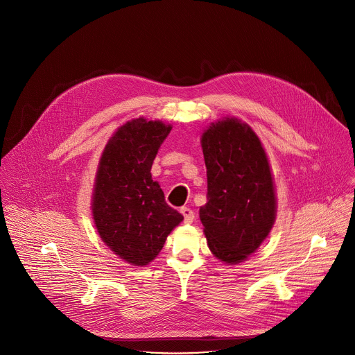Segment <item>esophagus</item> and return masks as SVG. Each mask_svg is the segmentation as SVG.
<instances>
[{
    "label": "esophagus",
    "instance_id": "esophagus-1",
    "mask_svg": "<svg viewBox=\"0 0 355 355\" xmlns=\"http://www.w3.org/2000/svg\"><path fill=\"white\" fill-rule=\"evenodd\" d=\"M181 214H182V216H184L185 223H191V222L193 220V218H195V212H193L191 208H187V207L181 208Z\"/></svg>",
    "mask_w": 355,
    "mask_h": 355
}]
</instances>
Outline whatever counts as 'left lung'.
<instances>
[{"instance_id": "8db88e82", "label": "left lung", "mask_w": 355, "mask_h": 355, "mask_svg": "<svg viewBox=\"0 0 355 355\" xmlns=\"http://www.w3.org/2000/svg\"><path fill=\"white\" fill-rule=\"evenodd\" d=\"M208 202L199 218L211 251L236 264L268 236L277 211L274 181L266 151L245 123L226 118L202 135Z\"/></svg>"}]
</instances>
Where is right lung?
<instances>
[{"mask_svg": "<svg viewBox=\"0 0 355 355\" xmlns=\"http://www.w3.org/2000/svg\"><path fill=\"white\" fill-rule=\"evenodd\" d=\"M171 130L159 121L133 119L110 139L99 160L92 216L103 241L133 266L153 261L184 219L164 199L151 166Z\"/></svg>", "mask_w": 355, "mask_h": 355, "instance_id": "right-lung-1", "label": "right lung"}]
</instances>
